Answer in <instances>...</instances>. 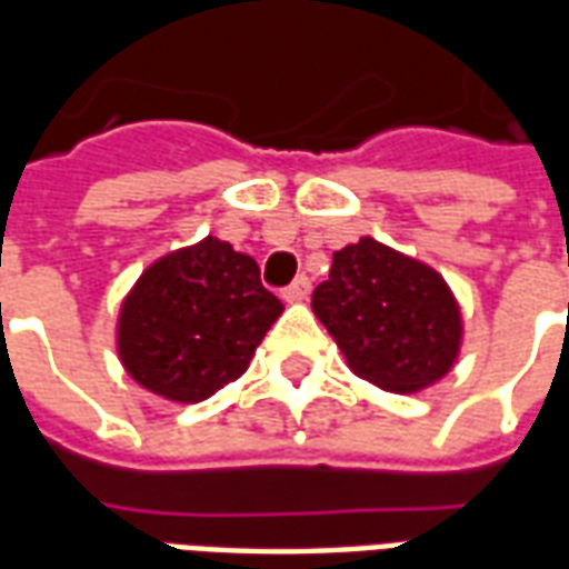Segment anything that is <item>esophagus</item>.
Segmentation results:
<instances>
[{
	"instance_id": "34e87169",
	"label": "esophagus",
	"mask_w": 569,
	"mask_h": 569,
	"mask_svg": "<svg viewBox=\"0 0 569 569\" xmlns=\"http://www.w3.org/2000/svg\"><path fill=\"white\" fill-rule=\"evenodd\" d=\"M308 296H310V277H308V273L296 277V280H292V283L283 289L286 301H305Z\"/></svg>"
}]
</instances>
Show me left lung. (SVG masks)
I'll use <instances>...</instances> for the list:
<instances>
[{
    "instance_id": "8db88e82",
    "label": "left lung",
    "mask_w": 569,
    "mask_h": 569,
    "mask_svg": "<svg viewBox=\"0 0 569 569\" xmlns=\"http://www.w3.org/2000/svg\"><path fill=\"white\" fill-rule=\"evenodd\" d=\"M313 313L350 369L390 393H411L451 371L460 308L439 273L371 237L338 249Z\"/></svg>"
}]
</instances>
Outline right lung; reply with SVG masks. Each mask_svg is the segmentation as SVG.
<instances>
[{
  "label": "right lung",
  "mask_w": 569,
  "mask_h": 569,
  "mask_svg": "<svg viewBox=\"0 0 569 569\" xmlns=\"http://www.w3.org/2000/svg\"><path fill=\"white\" fill-rule=\"evenodd\" d=\"M283 301L259 264L207 237L142 273L121 308L118 353L130 378L173 402L210 399L247 371Z\"/></svg>",
  "instance_id": "obj_1"
}]
</instances>
